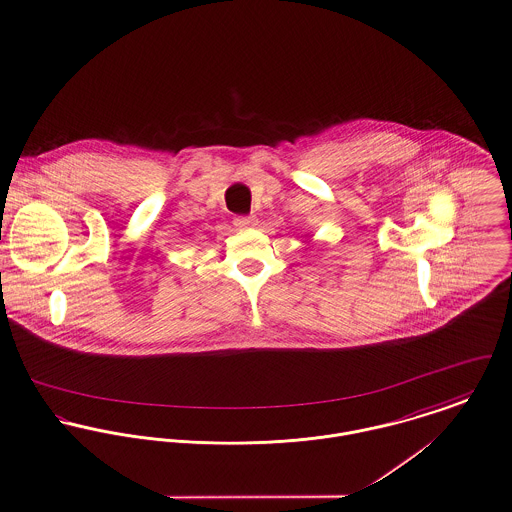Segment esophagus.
<instances>
[{"instance_id":"esophagus-1","label":"esophagus","mask_w":512,"mask_h":512,"mask_svg":"<svg viewBox=\"0 0 512 512\" xmlns=\"http://www.w3.org/2000/svg\"><path fill=\"white\" fill-rule=\"evenodd\" d=\"M254 219L252 217H236L234 219V225L238 227V229H250V227H254Z\"/></svg>"}]
</instances>
